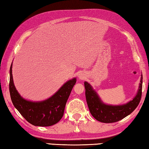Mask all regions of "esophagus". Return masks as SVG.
I'll list each match as a JSON object with an SVG mask.
<instances>
[{
  "instance_id": "obj_1",
  "label": "esophagus",
  "mask_w": 149,
  "mask_h": 149,
  "mask_svg": "<svg viewBox=\"0 0 149 149\" xmlns=\"http://www.w3.org/2000/svg\"><path fill=\"white\" fill-rule=\"evenodd\" d=\"M84 74H80L79 75V77L80 78V79H83V78H84Z\"/></svg>"
}]
</instances>
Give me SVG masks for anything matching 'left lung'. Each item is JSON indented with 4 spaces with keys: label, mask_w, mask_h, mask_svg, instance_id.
I'll return each mask as SVG.
<instances>
[{
    "label": "left lung",
    "mask_w": 149,
    "mask_h": 149,
    "mask_svg": "<svg viewBox=\"0 0 149 149\" xmlns=\"http://www.w3.org/2000/svg\"><path fill=\"white\" fill-rule=\"evenodd\" d=\"M142 84L143 75H141L137 93L133 100L124 104L110 105L103 102L91 85L85 81V97L91 114L96 120L102 123H113L122 120L133 112L139 104L142 95Z\"/></svg>",
    "instance_id": "8db88e82"
}]
</instances>
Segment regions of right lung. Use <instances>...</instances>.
<instances>
[{
  "mask_svg": "<svg viewBox=\"0 0 149 149\" xmlns=\"http://www.w3.org/2000/svg\"><path fill=\"white\" fill-rule=\"evenodd\" d=\"M12 69V63L10 69V94L14 107L22 116L35 126L47 127L58 122L64 115L65 104L76 83V78L65 82L49 99L34 102L24 99L17 92L14 84Z\"/></svg>",
  "mask_w": 149,
  "mask_h": 149,
  "instance_id": "add662e5",
  "label": "right lung"
}]
</instances>
